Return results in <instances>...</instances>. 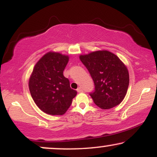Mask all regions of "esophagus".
Instances as JSON below:
<instances>
[{
	"label": "esophagus",
	"mask_w": 157,
	"mask_h": 157,
	"mask_svg": "<svg viewBox=\"0 0 157 157\" xmlns=\"http://www.w3.org/2000/svg\"><path fill=\"white\" fill-rule=\"evenodd\" d=\"M77 92L80 93V92H82V91H83V89H82V88H81V87H79L78 89H77Z\"/></svg>",
	"instance_id": "obj_1"
}]
</instances>
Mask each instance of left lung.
I'll list each match as a JSON object with an SVG mask.
<instances>
[{"mask_svg": "<svg viewBox=\"0 0 157 157\" xmlns=\"http://www.w3.org/2000/svg\"><path fill=\"white\" fill-rule=\"evenodd\" d=\"M80 59L94 83V91L90 94L94 102L102 109L119 105L125 97L129 85V74L125 65L107 50L80 55Z\"/></svg>", "mask_w": 157, "mask_h": 157, "instance_id": "1", "label": "left lung"}]
</instances>
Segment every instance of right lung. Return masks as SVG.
Segmentation results:
<instances>
[{
  "mask_svg": "<svg viewBox=\"0 0 157 157\" xmlns=\"http://www.w3.org/2000/svg\"><path fill=\"white\" fill-rule=\"evenodd\" d=\"M68 59V55L58 52H47L37 61L30 76L29 88L32 99L48 114H63L77 95L63 76Z\"/></svg>",
  "mask_w": 157,
  "mask_h": 157,
  "instance_id": "obj_1",
  "label": "right lung"
}]
</instances>
